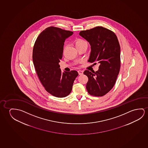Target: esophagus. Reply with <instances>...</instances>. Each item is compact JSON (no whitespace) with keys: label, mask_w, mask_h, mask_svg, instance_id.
<instances>
[{"label":"esophagus","mask_w":148,"mask_h":148,"mask_svg":"<svg viewBox=\"0 0 148 148\" xmlns=\"http://www.w3.org/2000/svg\"><path fill=\"white\" fill-rule=\"evenodd\" d=\"M78 73L79 75H82L83 74V71H82V70H78Z\"/></svg>","instance_id":"34e87169"}]
</instances>
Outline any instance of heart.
<instances>
[{
    "label": "heart",
    "mask_w": 148,
    "mask_h": 148,
    "mask_svg": "<svg viewBox=\"0 0 148 148\" xmlns=\"http://www.w3.org/2000/svg\"><path fill=\"white\" fill-rule=\"evenodd\" d=\"M75 45L77 49H79L80 48L84 47V46H88V44L85 40L83 39L78 38L75 40Z\"/></svg>",
    "instance_id": "obj_1"
}]
</instances>
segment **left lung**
I'll return each mask as SVG.
<instances>
[{"label": "left lung", "instance_id": "obj_1", "mask_svg": "<svg viewBox=\"0 0 148 148\" xmlns=\"http://www.w3.org/2000/svg\"><path fill=\"white\" fill-rule=\"evenodd\" d=\"M79 35L90 45L88 61L100 64L96 72H84L88 79L86 88L90 95L103 96L114 87L120 72L121 51L117 36L112 30L102 26L82 30Z\"/></svg>", "mask_w": 148, "mask_h": 148}]
</instances>
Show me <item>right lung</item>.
Returning <instances> with one entry per match:
<instances>
[{"instance_id":"1","label":"right lung","mask_w":148,"mask_h":148,"mask_svg":"<svg viewBox=\"0 0 148 148\" xmlns=\"http://www.w3.org/2000/svg\"><path fill=\"white\" fill-rule=\"evenodd\" d=\"M73 34L51 26L41 32L34 43L32 60L36 74L46 91L56 97L62 98L70 94L78 75L74 70L62 73L59 64L64 41Z\"/></svg>"}]
</instances>
